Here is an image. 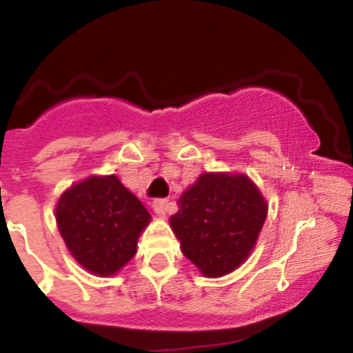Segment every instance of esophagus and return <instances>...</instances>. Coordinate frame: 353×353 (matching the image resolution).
Listing matches in <instances>:
<instances>
[{
  "instance_id": "obj_1",
  "label": "esophagus",
  "mask_w": 353,
  "mask_h": 353,
  "mask_svg": "<svg viewBox=\"0 0 353 353\" xmlns=\"http://www.w3.org/2000/svg\"><path fill=\"white\" fill-rule=\"evenodd\" d=\"M169 208V201L168 199H156L152 202V209L157 216H165Z\"/></svg>"
}]
</instances>
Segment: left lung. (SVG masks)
<instances>
[{"instance_id":"8db88e82","label":"left lung","mask_w":353,"mask_h":353,"mask_svg":"<svg viewBox=\"0 0 353 353\" xmlns=\"http://www.w3.org/2000/svg\"><path fill=\"white\" fill-rule=\"evenodd\" d=\"M169 222L181 250L205 277L232 272L252 252L267 202L244 174H201Z\"/></svg>"}]
</instances>
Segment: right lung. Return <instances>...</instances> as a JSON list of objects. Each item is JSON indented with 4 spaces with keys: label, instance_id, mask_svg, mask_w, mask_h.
<instances>
[{
    "label": "right lung",
    "instance_id": "add662e5",
    "mask_svg": "<svg viewBox=\"0 0 353 353\" xmlns=\"http://www.w3.org/2000/svg\"><path fill=\"white\" fill-rule=\"evenodd\" d=\"M151 214L112 176H91L64 190L56 224L72 257L91 274L114 275L134 257Z\"/></svg>",
    "mask_w": 353,
    "mask_h": 353
}]
</instances>
